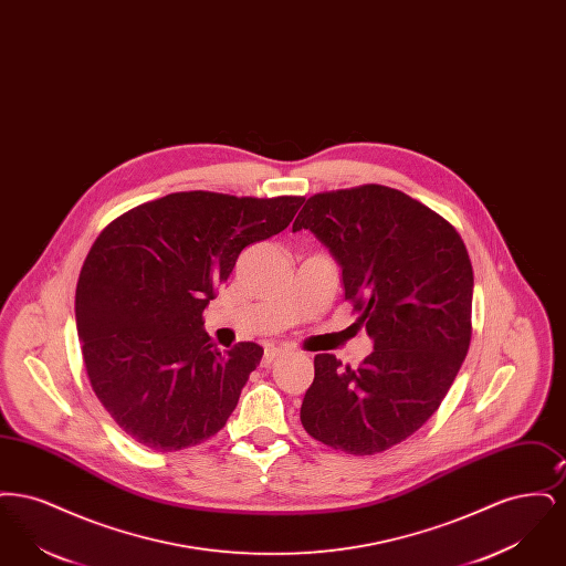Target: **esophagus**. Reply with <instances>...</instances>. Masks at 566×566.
Segmentation results:
<instances>
[{
    "instance_id": "34e87169",
    "label": "esophagus",
    "mask_w": 566,
    "mask_h": 566,
    "mask_svg": "<svg viewBox=\"0 0 566 566\" xmlns=\"http://www.w3.org/2000/svg\"><path fill=\"white\" fill-rule=\"evenodd\" d=\"M286 354V350L284 348H280V346H271V348H268L265 350V356H263V363L265 365H270V363H273L275 358H280V356H284Z\"/></svg>"
}]
</instances>
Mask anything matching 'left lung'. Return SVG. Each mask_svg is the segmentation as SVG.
Instances as JSON below:
<instances>
[{
    "mask_svg": "<svg viewBox=\"0 0 566 566\" xmlns=\"http://www.w3.org/2000/svg\"><path fill=\"white\" fill-rule=\"evenodd\" d=\"M301 229L339 263L356 323L374 339L356 369L316 354L301 424L333 450L384 452L431 418L467 356L469 252L446 218L379 185L310 197L293 222Z\"/></svg>",
    "mask_w": 566,
    "mask_h": 566,
    "instance_id": "left-lung-1",
    "label": "left lung"
}]
</instances>
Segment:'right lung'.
<instances>
[{"label": "right lung", "instance_id": "add662e5", "mask_svg": "<svg viewBox=\"0 0 566 566\" xmlns=\"http://www.w3.org/2000/svg\"><path fill=\"white\" fill-rule=\"evenodd\" d=\"M303 197L171 192L99 233L76 286L86 376L114 422L155 452L220 431L263 348L218 350L203 310L245 245L284 231Z\"/></svg>", "mask_w": 566, "mask_h": 566}]
</instances>
